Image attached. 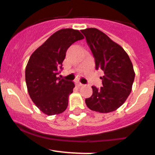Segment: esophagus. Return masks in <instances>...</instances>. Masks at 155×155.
Masks as SVG:
<instances>
[{"mask_svg":"<svg viewBox=\"0 0 155 155\" xmlns=\"http://www.w3.org/2000/svg\"><path fill=\"white\" fill-rule=\"evenodd\" d=\"M76 86H77V87H83V83H80V82H76Z\"/></svg>","mask_w":155,"mask_h":155,"instance_id":"1","label":"esophagus"}]
</instances>
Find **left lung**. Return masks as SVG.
<instances>
[{
	"instance_id": "1",
	"label": "left lung",
	"mask_w": 155,
	"mask_h": 155,
	"mask_svg": "<svg viewBox=\"0 0 155 155\" xmlns=\"http://www.w3.org/2000/svg\"><path fill=\"white\" fill-rule=\"evenodd\" d=\"M81 32L94 55L96 69L100 68L104 73L101 77L103 87H92V96L86 99V104L97 112L115 111L131 93L135 78L131 60L119 44L99 29L87 28Z\"/></svg>"
}]
</instances>
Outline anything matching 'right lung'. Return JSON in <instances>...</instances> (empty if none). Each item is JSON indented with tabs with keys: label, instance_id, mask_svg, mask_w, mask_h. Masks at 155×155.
Here are the masks:
<instances>
[{
	"label": "right lung",
	"instance_id": "1",
	"mask_svg": "<svg viewBox=\"0 0 155 155\" xmlns=\"http://www.w3.org/2000/svg\"><path fill=\"white\" fill-rule=\"evenodd\" d=\"M84 38L79 30L62 29L52 34L30 56L25 68V83L33 103L45 115L61 114L68 107L73 82L57 77L67 50Z\"/></svg>",
	"mask_w": 155,
	"mask_h": 155
}]
</instances>
